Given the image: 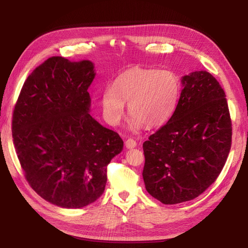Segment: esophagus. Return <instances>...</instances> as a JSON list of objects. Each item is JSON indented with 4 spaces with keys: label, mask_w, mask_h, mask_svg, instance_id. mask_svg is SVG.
Masks as SVG:
<instances>
[{
    "label": "esophagus",
    "mask_w": 248,
    "mask_h": 248,
    "mask_svg": "<svg viewBox=\"0 0 248 248\" xmlns=\"http://www.w3.org/2000/svg\"><path fill=\"white\" fill-rule=\"evenodd\" d=\"M124 144L128 149H132V148H134V147H136V141L133 139H128L127 140H125Z\"/></svg>",
    "instance_id": "34e87169"
}]
</instances>
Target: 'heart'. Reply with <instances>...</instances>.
I'll use <instances>...</instances> for the list:
<instances>
[{
    "mask_svg": "<svg viewBox=\"0 0 248 248\" xmlns=\"http://www.w3.org/2000/svg\"><path fill=\"white\" fill-rule=\"evenodd\" d=\"M181 82L170 70L134 68L124 72L104 89L101 96L105 121L117 125L123 119L125 105L133 115L131 128L141 124L155 127L170 118L178 105Z\"/></svg>",
    "mask_w": 248,
    "mask_h": 248,
    "instance_id": "1",
    "label": "heart"
}]
</instances>
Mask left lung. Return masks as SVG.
<instances>
[{"label": "left lung", "mask_w": 248, "mask_h": 248, "mask_svg": "<svg viewBox=\"0 0 248 248\" xmlns=\"http://www.w3.org/2000/svg\"><path fill=\"white\" fill-rule=\"evenodd\" d=\"M181 82L175 112L143 144L146 189L164 204L202 194L217 179L231 148L228 103L217 78L195 71Z\"/></svg>", "instance_id": "obj_1"}]
</instances>
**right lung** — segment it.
<instances>
[{
  "label": "right lung",
  "instance_id": "right-lung-1",
  "mask_svg": "<svg viewBox=\"0 0 248 248\" xmlns=\"http://www.w3.org/2000/svg\"><path fill=\"white\" fill-rule=\"evenodd\" d=\"M89 61L53 56L26 78L13 114V139L31 187L62 208H83L104 192L107 168L124 141L89 114Z\"/></svg>",
  "mask_w": 248,
  "mask_h": 248
}]
</instances>
